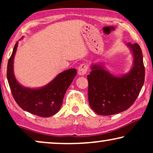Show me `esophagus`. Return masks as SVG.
<instances>
[{
  "label": "esophagus",
  "mask_w": 153,
  "mask_h": 153,
  "mask_svg": "<svg viewBox=\"0 0 153 153\" xmlns=\"http://www.w3.org/2000/svg\"><path fill=\"white\" fill-rule=\"evenodd\" d=\"M87 71H88V66L86 65L84 63L81 64L80 66H79L78 68V74L79 75H80V76H83V75L86 74Z\"/></svg>",
  "instance_id": "obj_1"
}]
</instances>
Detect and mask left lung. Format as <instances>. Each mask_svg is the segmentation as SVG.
Masks as SVG:
<instances>
[{"mask_svg": "<svg viewBox=\"0 0 153 153\" xmlns=\"http://www.w3.org/2000/svg\"><path fill=\"white\" fill-rule=\"evenodd\" d=\"M126 46L133 58L132 65L125 74L115 75L103 63L91 65L88 81V101L92 109L102 116H111L127 110L132 105L143 85L145 68L143 54L138 44Z\"/></svg>", "mask_w": 153, "mask_h": 153, "instance_id": "1", "label": "left lung"}]
</instances>
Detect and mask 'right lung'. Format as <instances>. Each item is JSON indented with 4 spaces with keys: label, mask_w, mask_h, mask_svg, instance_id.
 Instances as JSON below:
<instances>
[{
    "label": "right lung",
    "mask_w": 153,
    "mask_h": 153,
    "mask_svg": "<svg viewBox=\"0 0 153 153\" xmlns=\"http://www.w3.org/2000/svg\"><path fill=\"white\" fill-rule=\"evenodd\" d=\"M18 42L7 63V78L12 95L23 110L47 118L58 112L67 90L76 75V69H69L58 74L53 80L39 88L25 87L16 80L14 72V59Z\"/></svg>",
    "instance_id": "right-lung-1"
}]
</instances>
